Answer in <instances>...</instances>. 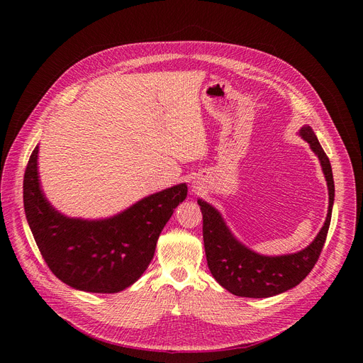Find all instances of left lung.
Instances as JSON below:
<instances>
[{"label": "left lung", "mask_w": 363, "mask_h": 363, "mask_svg": "<svg viewBox=\"0 0 363 363\" xmlns=\"http://www.w3.org/2000/svg\"><path fill=\"white\" fill-rule=\"evenodd\" d=\"M298 135L309 143L312 151L318 156L330 196L325 223L306 249L282 256L259 255L233 235L222 215L213 206L201 199L197 200L203 215V240L208 269L225 290L235 296L263 298L296 287L313 269L325 244L335 191L333 169L311 126L304 125L298 130Z\"/></svg>", "instance_id": "1"}]
</instances>
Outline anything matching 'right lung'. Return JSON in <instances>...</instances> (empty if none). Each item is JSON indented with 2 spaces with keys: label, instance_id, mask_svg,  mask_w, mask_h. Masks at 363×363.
Segmentation results:
<instances>
[{
  "label": "right lung",
  "instance_id": "1",
  "mask_svg": "<svg viewBox=\"0 0 363 363\" xmlns=\"http://www.w3.org/2000/svg\"><path fill=\"white\" fill-rule=\"evenodd\" d=\"M186 191L178 184L111 218L88 220L67 218L48 203L38 177V145L23 178L26 219L48 268L72 289L88 293H119L144 274Z\"/></svg>",
  "mask_w": 363,
  "mask_h": 363
}]
</instances>
